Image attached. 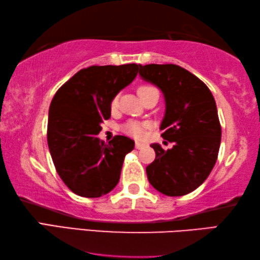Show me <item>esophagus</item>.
Listing matches in <instances>:
<instances>
[{"mask_svg":"<svg viewBox=\"0 0 260 260\" xmlns=\"http://www.w3.org/2000/svg\"><path fill=\"white\" fill-rule=\"evenodd\" d=\"M145 147V144L140 143V142H136V148H138V150H140V148H144Z\"/></svg>","mask_w":260,"mask_h":260,"instance_id":"34e87169","label":"esophagus"}]
</instances>
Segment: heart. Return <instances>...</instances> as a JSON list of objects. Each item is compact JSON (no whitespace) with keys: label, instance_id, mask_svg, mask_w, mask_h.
<instances>
[{"label":"heart","instance_id":"b5f03b06","mask_svg":"<svg viewBox=\"0 0 260 260\" xmlns=\"http://www.w3.org/2000/svg\"><path fill=\"white\" fill-rule=\"evenodd\" d=\"M154 88L151 85H140L138 87V95L143 94L144 92H147ZM118 104V99L117 96H115L112 100V107L115 108ZM145 127L146 124H142V123H137V122H129L124 125V131L130 136H133L135 138H143L145 136Z\"/></svg>","mask_w":260,"mask_h":260}]
</instances>
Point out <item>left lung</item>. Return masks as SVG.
Instances as JSON below:
<instances>
[{
  "label": "left lung",
  "instance_id": "1",
  "mask_svg": "<svg viewBox=\"0 0 260 260\" xmlns=\"http://www.w3.org/2000/svg\"><path fill=\"white\" fill-rule=\"evenodd\" d=\"M139 75L162 91L161 137L174 143L167 151L152 144L155 159L146 167L148 181L166 196L188 194L203 184L218 159L221 125L214 98L201 79L176 64H139Z\"/></svg>",
  "mask_w": 260,
  "mask_h": 260
}]
</instances>
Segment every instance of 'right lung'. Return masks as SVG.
<instances>
[{
    "instance_id": "right-lung-1",
    "label": "right lung",
    "mask_w": 260,
    "mask_h": 260,
    "mask_svg": "<svg viewBox=\"0 0 260 260\" xmlns=\"http://www.w3.org/2000/svg\"><path fill=\"white\" fill-rule=\"evenodd\" d=\"M139 66H92L63 84L50 102L47 142L56 172L72 192L98 198L120 181L125 155L135 142L115 136L108 144L96 138L110 117L118 92L136 78Z\"/></svg>"
}]
</instances>
